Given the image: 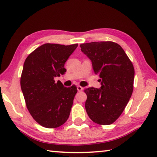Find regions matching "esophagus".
I'll return each instance as SVG.
<instances>
[{"instance_id": "34e87169", "label": "esophagus", "mask_w": 157, "mask_h": 157, "mask_svg": "<svg viewBox=\"0 0 157 157\" xmlns=\"http://www.w3.org/2000/svg\"><path fill=\"white\" fill-rule=\"evenodd\" d=\"M77 89H78V92H82L83 90V88L80 86H77Z\"/></svg>"}]
</instances>
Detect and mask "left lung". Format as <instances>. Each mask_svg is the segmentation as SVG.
<instances>
[{
  "label": "left lung",
  "instance_id": "8db88e82",
  "mask_svg": "<svg viewBox=\"0 0 157 157\" xmlns=\"http://www.w3.org/2000/svg\"><path fill=\"white\" fill-rule=\"evenodd\" d=\"M82 52L91 60L101 88H89L85 108L92 121L110 125L121 115L134 89V68L121 46L115 42H93L80 44Z\"/></svg>",
  "mask_w": 157,
  "mask_h": 157
}]
</instances>
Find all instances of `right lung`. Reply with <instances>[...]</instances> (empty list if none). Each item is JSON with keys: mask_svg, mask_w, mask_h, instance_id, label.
Returning <instances> with one entry per match:
<instances>
[{"mask_svg": "<svg viewBox=\"0 0 157 157\" xmlns=\"http://www.w3.org/2000/svg\"><path fill=\"white\" fill-rule=\"evenodd\" d=\"M78 46L46 43L30 53L23 64L20 83L26 106L44 128H56L69 118L77 88L65 87L54 78L66 72L65 63Z\"/></svg>", "mask_w": 157, "mask_h": 157, "instance_id": "add662e5", "label": "right lung"}]
</instances>
